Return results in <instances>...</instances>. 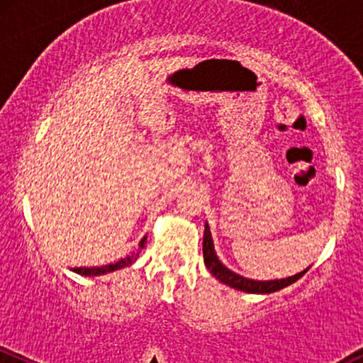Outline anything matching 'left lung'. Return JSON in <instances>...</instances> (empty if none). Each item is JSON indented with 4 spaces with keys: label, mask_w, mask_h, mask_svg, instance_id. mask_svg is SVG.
<instances>
[{
    "label": "left lung",
    "mask_w": 363,
    "mask_h": 363,
    "mask_svg": "<svg viewBox=\"0 0 363 363\" xmlns=\"http://www.w3.org/2000/svg\"><path fill=\"white\" fill-rule=\"evenodd\" d=\"M203 260H205L206 269L212 272L215 279H218L220 282H224L225 286L234 289H240V291L245 293H258V294H269L274 291H279V289L286 288V286L293 284L298 279L303 277L305 272L308 269H305L303 272L294 274L291 277L286 279H274V281H253V279H246L240 276V274L233 272L227 267L218 260L217 253H215L213 241H212V233H210L208 224H205V234H203Z\"/></svg>",
    "instance_id": "obj_1"
}]
</instances>
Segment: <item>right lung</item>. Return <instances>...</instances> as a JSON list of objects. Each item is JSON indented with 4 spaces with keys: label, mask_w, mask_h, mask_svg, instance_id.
I'll use <instances>...</instances> for the list:
<instances>
[{
    "label": "right lung",
    "mask_w": 363,
    "mask_h": 363,
    "mask_svg": "<svg viewBox=\"0 0 363 363\" xmlns=\"http://www.w3.org/2000/svg\"><path fill=\"white\" fill-rule=\"evenodd\" d=\"M145 241L146 238H143L141 242H139V250L145 248ZM139 250L138 253H133L129 255V257L122 258V260L115 262V264H108V265H101V267H91V269H87V267H77V269H74V272L81 274V276H103V274H108V272H113V270H118V269H123V267L130 265L134 260L138 258L139 255Z\"/></svg>",
    "instance_id": "obj_1"
}]
</instances>
